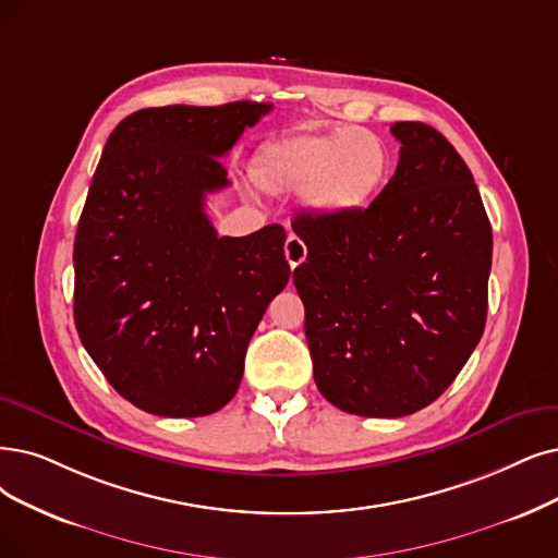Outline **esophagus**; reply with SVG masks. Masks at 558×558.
Segmentation results:
<instances>
[{"instance_id":"obj_1","label":"esophagus","mask_w":558,"mask_h":558,"mask_svg":"<svg viewBox=\"0 0 558 558\" xmlns=\"http://www.w3.org/2000/svg\"><path fill=\"white\" fill-rule=\"evenodd\" d=\"M283 252H286V260H288V265L295 267L300 265V263H304L306 260V244L302 242V238H298L295 233H291L286 238V244H283Z\"/></svg>"}]
</instances>
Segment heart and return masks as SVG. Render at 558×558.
Wrapping results in <instances>:
<instances>
[{
    "label": "heart",
    "instance_id": "1",
    "mask_svg": "<svg viewBox=\"0 0 558 558\" xmlns=\"http://www.w3.org/2000/svg\"><path fill=\"white\" fill-rule=\"evenodd\" d=\"M391 175V150L364 128L293 132L265 144L254 160V181L270 194L304 190L306 208L318 217L364 210Z\"/></svg>",
    "mask_w": 558,
    "mask_h": 558
}]
</instances>
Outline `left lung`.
Instances as JSON below:
<instances>
[{
  "instance_id": "1",
  "label": "left lung",
  "mask_w": 558,
  "mask_h": 558,
  "mask_svg": "<svg viewBox=\"0 0 558 558\" xmlns=\"http://www.w3.org/2000/svg\"><path fill=\"white\" fill-rule=\"evenodd\" d=\"M391 135L398 167L368 208L293 221L314 380L331 405L377 418L449 389L483 337L493 265V229L458 150L418 121Z\"/></svg>"
}]
</instances>
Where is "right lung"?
Returning <instances> with one entry per match:
<instances>
[{
  "instance_id": "1",
  "label": "right lung",
  "mask_w": 558,
  "mask_h": 558,
  "mask_svg": "<svg viewBox=\"0 0 558 558\" xmlns=\"http://www.w3.org/2000/svg\"><path fill=\"white\" fill-rule=\"evenodd\" d=\"M272 105H169L111 132L75 233V327L132 405L206 416L235 396L267 304L291 277L286 231L219 238L206 194L221 158Z\"/></svg>"
}]
</instances>
